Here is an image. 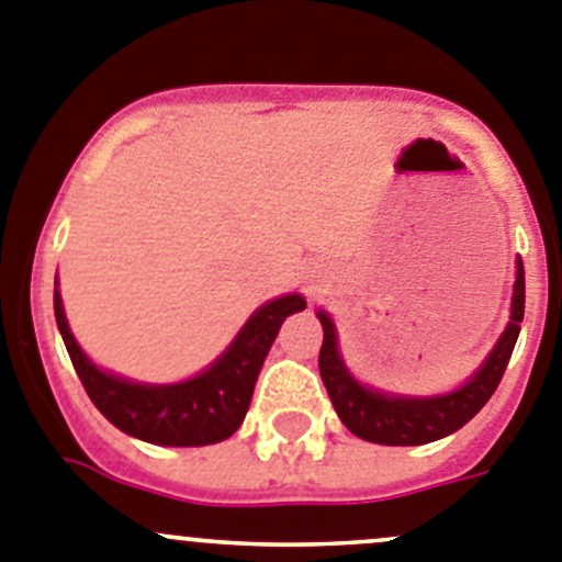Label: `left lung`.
<instances>
[{
    "label": "left lung",
    "mask_w": 562,
    "mask_h": 562,
    "mask_svg": "<svg viewBox=\"0 0 562 562\" xmlns=\"http://www.w3.org/2000/svg\"><path fill=\"white\" fill-rule=\"evenodd\" d=\"M317 321L323 326V345L317 356L323 386H326L339 422L361 440L381 446H424L432 440L457 432L470 422L481 407L490 402L506 372L512 350L517 345L519 328L525 317V269L522 258H517V280L512 293V317L506 331L490 350L479 370L462 386L432 396L394 394V391L372 389L356 381L339 350L337 326L326 310H317Z\"/></svg>",
    "instance_id": "obj_1"
}]
</instances>
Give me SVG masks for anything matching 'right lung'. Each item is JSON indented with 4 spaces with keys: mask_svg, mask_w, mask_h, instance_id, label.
Returning <instances> with one entry per match:
<instances>
[{
    "mask_svg": "<svg viewBox=\"0 0 562 562\" xmlns=\"http://www.w3.org/2000/svg\"><path fill=\"white\" fill-rule=\"evenodd\" d=\"M307 307L302 293H285L260 304L234 342L203 372L179 383H138L94 364L76 342L54 280V315L72 367L100 413L130 438L155 446H212L241 427L255 381L277 331L288 315Z\"/></svg>",
    "mask_w": 562,
    "mask_h": 562,
    "instance_id": "1",
    "label": "right lung"
}]
</instances>
